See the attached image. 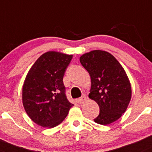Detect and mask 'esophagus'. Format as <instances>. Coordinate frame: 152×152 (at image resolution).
Returning <instances> with one entry per match:
<instances>
[{"label": "esophagus", "instance_id": "obj_1", "mask_svg": "<svg viewBox=\"0 0 152 152\" xmlns=\"http://www.w3.org/2000/svg\"><path fill=\"white\" fill-rule=\"evenodd\" d=\"M85 101H86V97L85 95H83V96L77 99V102H78L79 104H83Z\"/></svg>", "mask_w": 152, "mask_h": 152}]
</instances>
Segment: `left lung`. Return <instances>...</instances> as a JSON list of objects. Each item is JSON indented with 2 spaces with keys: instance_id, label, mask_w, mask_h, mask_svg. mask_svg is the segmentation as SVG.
<instances>
[{
  "instance_id": "8db88e82",
  "label": "left lung",
  "mask_w": 152,
  "mask_h": 152,
  "mask_svg": "<svg viewBox=\"0 0 152 152\" xmlns=\"http://www.w3.org/2000/svg\"><path fill=\"white\" fill-rule=\"evenodd\" d=\"M80 62L91 78L89 98L100 108L94 122L103 125L113 123L126 111L131 99V83L125 69L110 53L102 50L84 53Z\"/></svg>"
}]
</instances>
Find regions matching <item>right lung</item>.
Masks as SVG:
<instances>
[{"label":"right lung","instance_id":"right-lung-1","mask_svg":"<svg viewBox=\"0 0 152 152\" xmlns=\"http://www.w3.org/2000/svg\"><path fill=\"white\" fill-rule=\"evenodd\" d=\"M72 54L48 51L37 59L25 77L22 103L33 122L44 128L60 125L73 104L66 98L63 76Z\"/></svg>","mask_w":152,"mask_h":152}]
</instances>
